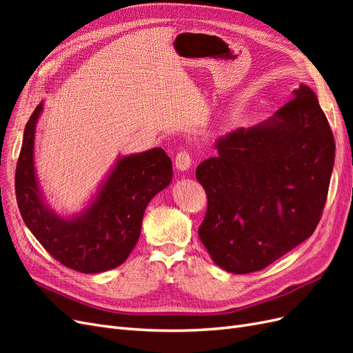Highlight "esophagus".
<instances>
[{"instance_id": "esophagus-1", "label": "esophagus", "mask_w": 353, "mask_h": 353, "mask_svg": "<svg viewBox=\"0 0 353 353\" xmlns=\"http://www.w3.org/2000/svg\"><path fill=\"white\" fill-rule=\"evenodd\" d=\"M191 166V156L187 152H181L175 157V168L181 172H185Z\"/></svg>"}]
</instances>
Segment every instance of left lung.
Masks as SVG:
<instances>
[{"label": "left lung", "instance_id": "8db88e82", "mask_svg": "<svg viewBox=\"0 0 353 353\" xmlns=\"http://www.w3.org/2000/svg\"><path fill=\"white\" fill-rule=\"evenodd\" d=\"M197 166L208 196L199 237L231 274L261 271L312 236L324 209L336 143L305 83L268 119L215 141Z\"/></svg>", "mask_w": 353, "mask_h": 353}]
</instances>
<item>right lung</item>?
<instances>
[{"label": "right lung", "mask_w": 353, "mask_h": 353, "mask_svg": "<svg viewBox=\"0 0 353 353\" xmlns=\"http://www.w3.org/2000/svg\"><path fill=\"white\" fill-rule=\"evenodd\" d=\"M44 103L25 128L16 168V199L26 227L60 263L83 274L122 265L140 239L145 208L172 181L163 148L119 156L85 206L69 215L52 209L35 169V132Z\"/></svg>", "instance_id": "right-lung-1"}]
</instances>
